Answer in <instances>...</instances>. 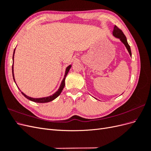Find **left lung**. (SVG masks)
Returning a JSON list of instances; mask_svg holds the SVG:
<instances>
[{"label": "left lung", "mask_w": 151, "mask_h": 151, "mask_svg": "<svg viewBox=\"0 0 151 151\" xmlns=\"http://www.w3.org/2000/svg\"><path fill=\"white\" fill-rule=\"evenodd\" d=\"M113 34L114 36H115V37L119 38L122 41V42L125 45L127 49L128 50V51H129V53L130 55V56H131L132 55V53H131L130 47L129 46V43H128V42H127L126 36H125L124 34H123L122 31L119 28H118V27H117L116 26H115V27H114Z\"/></svg>", "instance_id": "1"}]
</instances>
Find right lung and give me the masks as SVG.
Returning a JSON list of instances; mask_svg holds the SVG:
<instances>
[{
  "label": "right lung",
  "mask_w": 151,
  "mask_h": 151,
  "mask_svg": "<svg viewBox=\"0 0 151 151\" xmlns=\"http://www.w3.org/2000/svg\"><path fill=\"white\" fill-rule=\"evenodd\" d=\"M13 60H14V55H13ZM70 67L71 65H69L66 68V70H65V76H64V78H63V79L62 80V83H61V85L60 86V88H59L58 90L57 91V92L53 94L52 96H48V97H46V98H30L29 96H26L25 94H24L22 92H21V93L23 94V96L24 97H26L27 99H28L29 100H31V101H34V102H36V103H48V102H50V101H53V99H55V98H57L59 95L60 94V93H62V91L63 89V88H64L65 86V77H66V76L67 75L68 71H69L70 68ZM12 76H13V79L15 81L14 79V72H13V64H12Z\"/></svg>",
  "instance_id": "obj_1"
}]
</instances>
